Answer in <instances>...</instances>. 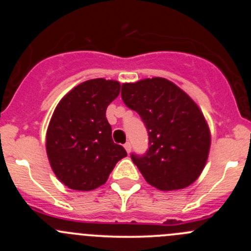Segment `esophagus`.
<instances>
[{
	"mask_svg": "<svg viewBox=\"0 0 251 251\" xmlns=\"http://www.w3.org/2000/svg\"><path fill=\"white\" fill-rule=\"evenodd\" d=\"M124 148L126 149V151H127V153H130V151H131V143H130V142H126V143L124 144Z\"/></svg>",
	"mask_w": 251,
	"mask_h": 251,
	"instance_id": "1",
	"label": "esophagus"
}]
</instances>
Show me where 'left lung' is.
Returning a JSON list of instances; mask_svg holds the SVG:
<instances>
[{
	"label": "left lung",
	"mask_w": 251,
	"mask_h": 251,
	"mask_svg": "<svg viewBox=\"0 0 251 251\" xmlns=\"http://www.w3.org/2000/svg\"><path fill=\"white\" fill-rule=\"evenodd\" d=\"M121 98L146 125L149 148L131 154L144 179L160 191L193 183L203 171L210 149V130L203 113L178 86L163 77L123 83Z\"/></svg>",
	"instance_id": "left-lung-1"
}]
</instances>
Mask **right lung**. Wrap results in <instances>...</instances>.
I'll return each mask as SVG.
<instances>
[{
  "label": "right lung",
  "instance_id": "add662e5",
  "mask_svg": "<svg viewBox=\"0 0 251 251\" xmlns=\"http://www.w3.org/2000/svg\"><path fill=\"white\" fill-rule=\"evenodd\" d=\"M119 93L118 81L92 78L73 88L55 107L46 133L47 156L57 178L70 189L98 188L127 155L113 142L105 118Z\"/></svg>",
  "mask_w": 251,
  "mask_h": 251
}]
</instances>
